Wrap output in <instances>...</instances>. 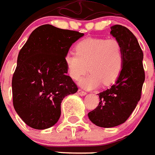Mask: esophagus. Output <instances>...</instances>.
Instances as JSON below:
<instances>
[{
  "mask_svg": "<svg viewBox=\"0 0 155 155\" xmlns=\"http://www.w3.org/2000/svg\"><path fill=\"white\" fill-rule=\"evenodd\" d=\"M78 94L80 95H82V96H84V95H85L87 94L85 91H84V90H82V89H79L78 90Z\"/></svg>",
  "mask_w": 155,
  "mask_h": 155,
  "instance_id": "1",
  "label": "esophagus"
}]
</instances>
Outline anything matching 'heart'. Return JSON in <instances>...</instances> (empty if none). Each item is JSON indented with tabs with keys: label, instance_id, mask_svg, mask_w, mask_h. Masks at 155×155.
I'll return each instance as SVG.
<instances>
[{
	"label": "heart",
	"instance_id": "1",
	"mask_svg": "<svg viewBox=\"0 0 155 155\" xmlns=\"http://www.w3.org/2000/svg\"><path fill=\"white\" fill-rule=\"evenodd\" d=\"M74 48L64 57L67 74L73 81H80L88 69L91 74L81 82L86 89L101 83L107 86L118 79L124 65L123 48L118 40L88 38L78 42Z\"/></svg>",
	"mask_w": 155,
	"mask_h": 155
}]
</instances>
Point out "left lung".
Wrapping results in <instances>:
<instances>
[{"label": "left lung", "mask_w": 155, "mask_h": 155, "mask_svg": "<svg viewBox=\"0 0 155 155\" xmlns=\"http://www.w3.org/2000/svg\"><path fill=\"white\" fill-rule=\"evenodd\" d=\"M110 34L123 48V68L116 83L98 94V106L88 113L94 124L104 128L119 126L128 119L140 99L145 78L143 51L136 36L119 25L112 26Z\"/></svg>", "instance_id": "1"}]
</instances>
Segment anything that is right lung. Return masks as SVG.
<instances>
[{
  "instance_id": "obj_1",
  "label": "right lung",
  "mask_w": 155,
  "mask_h": 155,
  "mask_svg": "<svg viewBox=\"0 0 155 155\" xmlns=\"http://www.w3.org/2000/svg\"><path fill=\"white\" fill-rule=\"evenodd\" d=\"M82 36L77 31L44 25L32 32L20 49L12 78L13 105L28 127L43 130L54 126L63 98L77 92L64 57Z\"/></svg>"
}]
</instances>
